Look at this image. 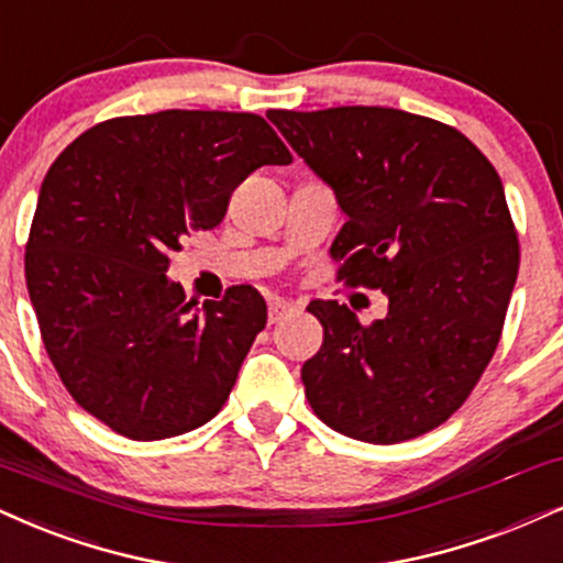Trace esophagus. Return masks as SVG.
Instances as JSON below:
<instances>
[{"label": "esophagus", "mask_w": 563, "mask_h": 563, "mask_svg": "<svg viewBox=\"0 0 563 563\" xmlns=\"http://www.w3.org/2000/svg\"><path fill=\"white\" fill-rule=\"evenodd\" d=\"M295 313V305L287 300H271L268 302V323H279L282 318L292 316Z\"/></svg>", "instance_id": "34e87169"}]
</instances>
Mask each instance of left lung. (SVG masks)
I'll use <instances>...</instances> for the list:
<instances>
[{
  "mask_svg": "<svg viewBox=\"0 0 563 563\" xmlns=\"http://www.w3.org/2000/svg\"><path fill=\"white\" fill-rule=\"evenodd\" d=\"M268 120L346 213L336 279L388 297L371 325L336 300L308 305L323 344L302 365L305 397L350 439H418L464 405L501 339L519 271L501 177L460 130L401 109Z\"/></svg>",
  "mask_w": 563,
  "mask_h": 563,
  "instance_id": "1",
  "label": "left lung"
}]
</instances>
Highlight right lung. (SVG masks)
<instances>
[{"mask_svg":"<svg viewBox=\"0 0 563 563\" xmlns=\"http://www.w3.org/2000/svg\"><path fill=\"white\" fill-rule=\"evenodd\" d=\"M263 164H292L263 117L166 109L99 122L46 172L27 295L69 397L120 435L172 439L229 399L266 300L240 284L198 310L166 268Z\"/></svg>","mask_w":563,"mask_h":563,"instance_id":"add662e5","label":"right lung"}]
</instances>
